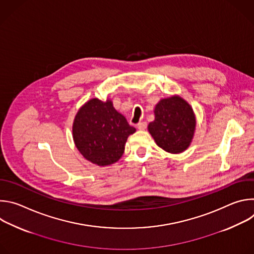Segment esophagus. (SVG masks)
<instances>
[{
	"mask_svg": "<svg viewBox=\"0 0 254 254\" xmlns=\"http://www.w3.org/2000/svg\"><path fill=\"white\" fill-rule=\"evenodd\" d=\"M136 127H137L139 130H144V129L147 128V123H144V122L138 123V124L136 125Z\"/></svg>",
	"mask_w": 254,
	"mask_h": 254,
	"instance_id": "1",
	"label": "esophagus"
}]
</instances>
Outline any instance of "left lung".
<instances>
[{"label":"left lung","instance_id":"left-lung-1","mask_svg":"<svg viewBox=\"0 0 254 254\" xmlns=\"http://www.w3.org/2000/svg\"><path fill=\"white\" fill-rule=\"evenodd\" d=\"M155 120L148 126L158 146L170 154L185 152L196 130V116L192 106L180 95L162 98L156 104Z\"/></svg>","mask_w":254,"mask_h":254}]
</instances>
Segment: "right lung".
<instances>
[{
    "label": "right lung",
    "mask_w": 254,
    "mask_h": 254,
    "mask_svg": "<svg viewBox=\"0 0 254 254\" xmlns=\"http://www.w3.org/2000/svg\"><path fill=\"white\" fill-rule=\"evenodd\" d=\"M135 132L127 119L107 98H91L78 110L72 136L79 153L90 163L106 167L117 163L125 152L127 137Z\"/></svg>",
    "instance_id": "obj_1"
}]
</instances>
